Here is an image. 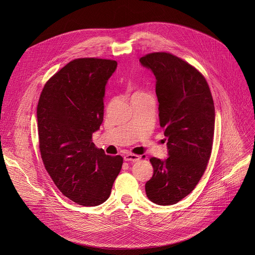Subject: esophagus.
Here are the masks:
<instances>
[{
  "mask_svg": "<svg viewBox=\"0 0 255 255\" xmlns=\"http://www.w3.org/2000/svg\"><path fill=\"white\" fill-rule=\"evenodd\" d=\"M140 159V156L135 154H127L124 156L125 161H131V162H136Z\"/></svg>",
  "mask_w": 255,
  "mask_h": 255,
  "instance_id": "1",
  "label": "esophagus"
}]
</instances>
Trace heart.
<instances>
[{
    "label": "heart",
    "instance_id": "b5f03b06",
    "mask_svg": "<svg viewBox=\"0 0 255 255\" xmlns=\"http://www.w3.org/2000/svg\"><path fill=\"white\" fill-rule=\"evenodd\" d=\"M135 95H137V94H135Z\"/></svg>",
    "mask_w": 255,
    "mask_h": 255
}]
</instances>
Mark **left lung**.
Here are the masks:
<instances>
[{"instance_id": "8db88e82", "label": "left lung", "mask_w": 255, "mask_h": 255, "mask_svg": "<svg viewBox=\"0 0 255 255\" xmlns=\"http://www.w3.org/2000/svg\"><path fill=\"white\" fill-rule=\"evenodd\" d=\"M139 62L156 77L159 122L168 152L165 160L150 159L154 173L145 193L157 205H173L195 188L207 168L215 107L207 80L190 64L167 52L149 53Z\"/></svg>"}]
</instances>
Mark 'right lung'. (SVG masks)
<instances>
[{
  "instance_id": "add662e5",
  "label": "right lung",
  "mask_w": 255,
  "mask_h": 255,
  "mask_svg": "<svg viewBox=\"0 0 255 255\" xmlns=\"http://www.w3.org/2000/svg\"><path fill=\"white\" fill-rule=\"evenodd\" d=\"M117 62L76 59L45 84L37 106L39 149L58 189L85 207L110 197L123 158L97 149L92 134L103 122L105 86Z\"/></svg>"
}]
</instances>
